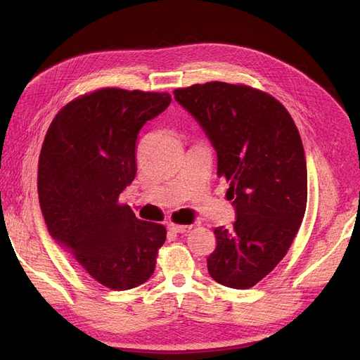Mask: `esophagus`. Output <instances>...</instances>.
Segmentation results:
<instances>
[{"mask_svg":"<svg viewBox=\"0 0 360 360\" xmlns=\"http://www.w3.org/2000/svg\"><path fill=\"white\" fill-rule=\"evenodd\" d=\"M168 228L171 231L174 233H188L191 230V225H183V224H174V222H169L168 224Z\"/></svg>","mask_w":360,"mask_h":360,"instance_id":"1","label":"esophagus"}]
</instances>
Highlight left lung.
Here are the masks:
<instances>
[{"mask_svg": "<svg viewBox=\"0 0 360 360\" xmlns=\"http://www.w3.org/2000/svg\"><path fill=\"white\" fill-rule=\"evenodd\" d=\"M174 97L210 138L237 213L233 228H214L207 269L225 287H254L285 257L307 210L299 130L274 96L245 84H195Z\"/></svg>", "mask_w": 360, "mask_h": 360, "instance_id": "1", "label": "left lung"}]
</instances>
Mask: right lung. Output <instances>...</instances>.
<instances>
[{"instance_id": "1", "label": "right lung", "mask_w": 360, "mask_h": 360, "mask_svg": "<svg viewBox=\"0 0 360 360\" xmlns=\"http://www.w3.org/2000/svg\"><path fill=\"white\" fill-rule=\"evenodd\" d=\"M168 93L117 86L82 94L53 117L37 191L49 234L99 284L123 291L153 275L167 228L141 221L120 193L136 174V138Z\"/></svg>"}]
</instances>
